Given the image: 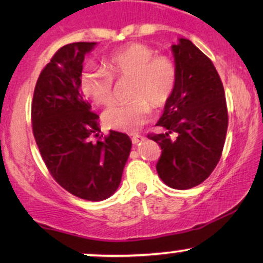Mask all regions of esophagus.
<instances>
[{
	"instance_id": "obj_1",
	"label": "esophagus",
	"mask_w": 263,
	"mask_h": 263,
	"mask_svg": "<svg viewBox=\"0 0 263 263\" xmlns=\"http://www.w3.org/2000/svg\"><path fill=\"white\" fill-rule=\"evenodd\" d=\"M131 140H132V143L137 144V143H140L141 141H143V136H141V135H131Z\"/></svg>"
}]
</instances>
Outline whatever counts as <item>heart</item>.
Listing matches in <instances>:
<instances>
[{
	"mask_svg": "<svg viewBox=\"0 0 263 263\" xmlns=\"http://www.w3.org/2000/svg\"><path fill=\"white\" fill-rule=\"evenodd\" d=\"M114 80H131L127 104H114L102 114L108 128L132 132L147 122L153 108L170 101L176 89L177 69L165 57L146 44L132 43L105 59V69L87 65L81 71L79 89L96 105H107L114 98Z\"/></svg>",
	"mask_w": 263,
	"mask_h": 263,
	"instance_id": "1",
	"label": "heart"
}]
</instances>
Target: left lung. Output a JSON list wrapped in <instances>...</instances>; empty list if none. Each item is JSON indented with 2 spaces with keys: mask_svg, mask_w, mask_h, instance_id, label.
Returning <instances> with one entry per match:
<instances>
[{
  "mask_svg": "<svg viewBox=\"0 0 263 263\" xmlns=\"http://www.w3.org/2000/svg\"><path fill=\"white\" fill-rule=\"evenodd\" d=\"M172 52L176 89L156 125L167 132L148 138L162 149L156 167L159 178L183 190L203 183L216 167L229 119L224 86L213 62L185 38L172 45Z\"/></svg>",
  "mask_w": 263,
  "mask_h": 263,
  "instance_id": "1",
  "label": "left lung"
}]
</instances>
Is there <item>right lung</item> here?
I'll use <instances>...</instances> for the list:
<instances>
[{"label": "right lung", "instance_id": "right-lung-1", "mask_svg": "<svg viewBox=\"0 0 263 263\" xmlns=\"http://www.w3.org/2000/svg\"><path fill=\"white\" fill-rule=\"evenodd\" d=\"M95 45L60 48L39 75L32 100L33 135L48 171L70 194L90 201L116 192L132 146L121 132L99 136V116L80 92L84 58Z\"/></svg>", "mask_w": 263, "mask_h": 263}]
</instances>
